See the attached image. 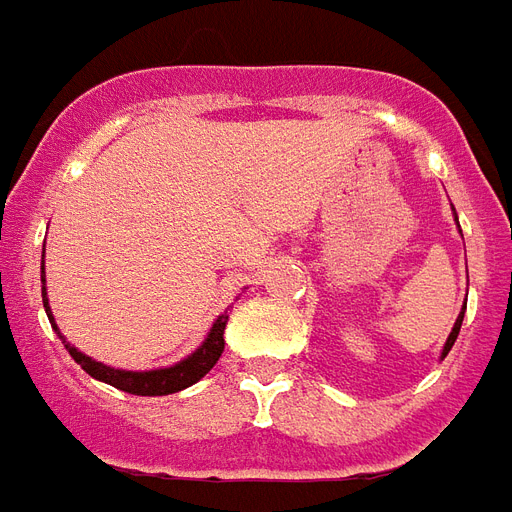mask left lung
Listing matches in <instances>:
<instances>
[{
    "label": "left lung",
    "instance_id": "8db88e82",
    "mask_svg": "<svg viewBox=\"0 0 512 512\" xmlns=\"http://www.w3.org/2000/svg\"><path fill=\"white\" fill-rule=\"evenodd\" d=\"M455 220H458V218H455ZM461 322H464V311L458 313V319H455V324H453V333L447 335V343H445V349H442V357H447V352L453 349L455 338H458V330H461Z\"/></svg>",
    "mask_w": 512,
    "mask_h": 512
}]
</instances>
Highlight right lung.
<instances>
[{
    "label": "right lung",
    "instance_id": "1",
    "mask_svg": "<svg viewBox=\"0 0 512 512\" xmlns=\"http://www.w3.org/2000/svg\"><path fill=\"white\" fill-rule=\"evenodd\" d=\"M43 308H46L51 327L59 333L57 322H54V316H51V308H48L46 275H43ZM226 322H229V313H220L218 319H215V324H212L210 335L204 338V343H201L196 352L188 354L185 360H179V363L171 365V368H155V371H122V368H111V365H103L98 363V360L87 357L84 352H78L76 346H70V343L65 341V335L62 333H59V338L65 343V349L70 352V357H73L92 379L111 384V387L125 390V393L130 395H169L185 390L190 384L199 382L201 376L210 374V368L218 363L220 354H223V330H226Z\"/></svg>",
    "mask_w": 512,
    "mask_h": 512
}]
</instances>
